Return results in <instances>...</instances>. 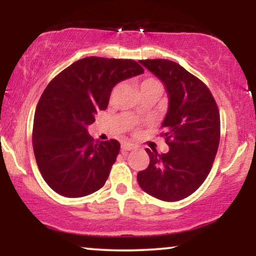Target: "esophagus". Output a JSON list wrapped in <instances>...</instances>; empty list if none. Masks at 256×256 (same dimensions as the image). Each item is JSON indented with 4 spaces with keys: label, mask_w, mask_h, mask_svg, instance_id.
<instances>
[{
    "label": "esophagus",
    "mask_w": 256,
    "mask_h": 256,
    "mask_svg": "<svg viewBox=\"0 0 256 256\" xmlns=\"http://www.w3.org/2000/svg\"><path fill=\"white\" fill-rule=\"evenodd\" d=\"M134 146L131 144V143H122V152H130L134 150Z\"/></svg>",
    "instance_id": "34e87169"
}]
</instances>
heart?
Returning <instances> with one entry per match:
<instances>
[{
    "label": "heart",
    "instance_id": "b5f03b06",
    "mask_svg": "<svg viewBox=\"0 0 256 256\" xmlns=\"http://www.w3.org/2000/svg\"><path fill=\"white\" fill-rule=\"evenodd\" d=\"M140 90H142V89H149V88H154V89L160 90L161 92H162V89H164L161 82L156 78H152V77L143 79L142 83H140Z\"/></svg>",
    "mask_w": 256,
    "mask_h": 256
}]
</instances>
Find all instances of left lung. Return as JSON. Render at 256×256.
<instances>
[{
	"label": "left lung",
	"mask_w": 256,
	"mask_h": 256,
	"mask_svg": "<svg viewBox=\"0 0 256 256\" xmlns=\"http://www.w3.org/2000/svg\"><path fill=\"white\" fill-rule=\"evenodd\" d=\"M165 84L168 110L160 136L170 146L166 154L148 152L150 162L138 172L143 192L174 202L192 195L210 174L220 140L219 108L204 82L180 64L165 58L140 60Z\"/></svg>",
	"instance_id": "left-lung-1"
}]
</instances>
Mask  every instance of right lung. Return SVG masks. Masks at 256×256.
Wrapping results in <instances>:
<instances>
[{"mask_svg":"<svg viewBox=\"0 0 256 256\" xmlns=\"http://www.w3.org/2000/svg\"><path fill=\"white\" fill-rule=\"evenodd\" d=\"M144 72L130 58H84L55 77L36 107L32 144L40 174L54 192L83 198L104 186L120 150L116 140L88 134L116 83Z\"/></svg>","mask_w":256,"mask_h":256,"instance_id":"obj_1","label":"right lung"}]
</instances>
